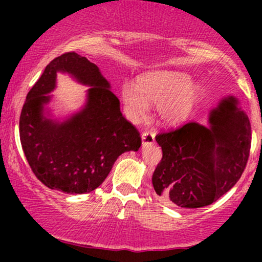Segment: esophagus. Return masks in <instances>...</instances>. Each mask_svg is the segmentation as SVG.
Segmentation results:
<instances>
[{"mask_svg":"<svg viewBox=\"0 0 262 262\" xmlns=\"http://www.w3.org/2000/svg\"><path fill=\"white\" fill-rule=\"evenodd\" d=\"M154 143H155L154 133H151V132H144V133L141 134V144H143V146L152 145Z\"/></svg>","mask_w":262,"mask_h":262,"instance_id":"1","label":"esophagus"}]
</instances>
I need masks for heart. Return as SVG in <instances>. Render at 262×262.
<instances>
[{"label": "heart", "mask_w": 262, "mask_h": 262, "mask_svg": "<svg viewBox=\"0 0 262 262\" xmlns=\"http://www.w3.org/2000/svg\"><path fill=\"white\" fill-rule=\"evenodd\" d=\"M203 95V87L192 81L183 71L161 70L145 75L138 81L122 86V100L128 116L133 121L143 118L148 104L158 106V118L165 125H179L186 122Z\"/></svg>", "instance_id": "b5f03b06"}]
</instances>
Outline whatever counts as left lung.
<instances>
[{"label":"left lung","mask_w":262,"mask_h":262,"mask_svg":"<svg viewBox=\"0 0 262 262\" xmlns=\"http://www.w3.org/2000/svg\"><path fill=\"white\" fill-rule=\"evenodd\" d=\"M162 159L152 173L162 202L201 208L227 193L244 172L251 124L233 96L209 112L208 124L191 122L156 135Z\"/></svg>","instance_id":"1"}]
</instances>
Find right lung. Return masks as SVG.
<instances>
[{
  "label": "right lung",
  "instance_id": "right-lung-1",
  "mask_svg": "<svg viewBox=\"0 0 262 262\" xmlns=\"http://www.w3.org/2000/svg\"><path fill=\"white\" fill-rule=\"evenodd\" d=\"M58 72L90 86L84 107L64 121L50 119L45 108ZM110 89L98 66L73 52L50 61L28 92L19 117L20 144L32 171L47 187L89 193L102 185L119 155L139 150V132L123 117Z\"/></svg>",
  "mask_w": 262,
  "mask_h": 262
}]
</instances>
